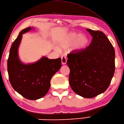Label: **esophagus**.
Returning <instances> with one entry per match:
<instances>
[{"instance_id": "esophagus-1", "label": "esophagus", "mask_w": 124, "mask_h": 124, "mask_svg": "<svg viewBox=\"0 0 124 124\" xmlns=\"http://www.w3.org/2000/svg\"><path fill=\"white\" fill-rule=\"evenodd\" d=\"M67 61V59L66 57L64 56H63L61 57V63L62 65H64L66 64Z\"/></svg>"}]
</instances>
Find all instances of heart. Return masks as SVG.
Listing matches in <instances>:
<instances>
[{
  "instance_id": "heart-1",
  "label": "heart",
  "mask_w": 124,
  "mask_h": 124,
  "mask_svg": "<svg viewBox=\"0 0 124 124\" xmlns=\"http://www.w3.org/2000/svg\"><path fill=\"white\" fill-rule=\"evenodd\" d=\"M88 39L87 36L75 32L65 34L60 38L57 42V49L60 51H65L71 47L70 49L73 53L79 54L87 48L88 44Z\"/></svg>"
}]
</instances>
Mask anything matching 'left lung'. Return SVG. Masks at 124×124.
Here are the masks:
<instances>
[{"instance_id": "obj_1", "label": "left lung", "mask_w": 124, "mask_h": 124, "mask_svg": "<svg viewBox=\"0 0 124 124\" xmlns=\"http://www.w3.org/2000/svg\"><path fill=\"white\" fill-rule=\"evenodd\" d=\"M91 43L79 54L68 55L69 84L75 93L92 98L108 88L115 70L114 47L104 33L86 29Z\"/></svg>"}]
</instances>
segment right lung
<instances>
[{
  "mask_svg": "<svg viewBox=\"0 0 124 124\" xmlns=\"http://www.w3.org/2000/svg\"><path fill=\"white\" fill-rule=\"evenodd\" d=\"M28 27L20 32L10 47L7 60V71L10 83L18 93L25 98L36 100L48 92L51 79L61 67V59H49L43 56L32 63L25 64L20 60L18 50L22 35L34 29Z\"/></svg>",
  "mask_w": 124,
  "mask_h": 124,
  "instance_id": "1",
  "label": "right lung"
}]
</instances>
